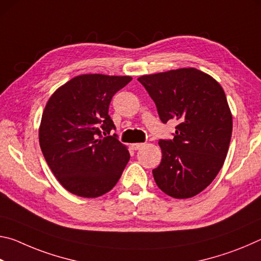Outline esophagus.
Here are the masks:
<instances>
[{
	"label": "esophagus",
	"instance_id": "obj_1",
	"mask_svg": "<svg viewBox=\"0 0 261 261\" xmlns=\"http://www.w3.org/2000/svg\"><path fill=\"white\" fill-rule=\"evenodd\" d=\"M143 146H144V144H143V143H135V144H132V145H131L132 149H135V151H137V149L141 148Z\"/></svg>",
	"mask_w": 261,
	"mask_h": 261
}]
</instances>
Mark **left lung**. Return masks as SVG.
<instances>
[{
  "instance_id": "1",
  "label": "left lung",
  "mask_w": 261,
  "mask_h": 261,
  "mask_svg": "<svg viewBox=\"0 0 261 261\" xmlns=\"http://www.w3.org/2000/svg\"><path fill=\"white\" fill-rule=\"evenodd\" d=\"M162 123L175 120L173 139H160L162 160L153 169L161 191L191 198L213 182L230 144L232 117L226 94L208 74L185 68L139 77Z\"/></svg>"
}]
</instances>
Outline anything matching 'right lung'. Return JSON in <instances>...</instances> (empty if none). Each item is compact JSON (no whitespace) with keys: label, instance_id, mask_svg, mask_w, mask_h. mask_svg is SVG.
Wrapping results in <instances>:
<instances>
[{"label":"right lung","instance_id":"right-lung-1","mask_svg":"<svg viewBox=\"0 0 261 261\" xmlns=\"http://www.w3.org/2000/svg\"><path fill=\"white\" fill-rule=\"evenodd\" d=\"M132 81L129 76L83 74L60 87L43 110L39 141L48 166L76 196L96 198L110 191L130 160L113 134V96Z\"/></svg>","mask_w":261,"mask_h":261}]
</instances>
